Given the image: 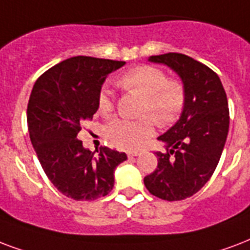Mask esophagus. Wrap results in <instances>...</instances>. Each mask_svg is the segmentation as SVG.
I'll list each match as a JSON object with an SVG mask.
<instances>
[{"label":"esophagus","mask_w":250,"mask_h":250,"mask_svg":"<svg viewBox=\"0 0 250 250\" xmlns=\"http://www.w3.org/2000/svg\"><path fill=\"white\" fill-rule=\"evenodd\" d=\"M140 155V152H138V150H128L127 152V156L128 157H136V156Z\"/></svg>","instance_id":"obj_1"}]
</instances>
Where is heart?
I'll return each mask as SVG.
<instances>
[{
  "instance_id": "obj_1",
  "label": "heart",
  "mask_w": 250,
  "mask_h": 250,
  "mask_svg": "<svg viewBox=\"0 0 250 250\" xmlns=\"http://www.w3.org/2000/svg\"><path fill=\"white\" fill-rule=\"evenodd\" d=\"M118 85L123 90L142 97L140 115H150L160 125L176 121L186 102V89L178 79H167L165 70L153 65H138L119 76ZM97 108L102 115L114 111V97L110 87H101ZM155 125L149 117L136 121L114 118L104 127L106 138L122 148H139L153 135Z\"/></svg>"
}]
</instances>
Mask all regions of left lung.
Returning a JSON list of instances; mask_svg holds the SVG:
<instances>
[{"mask_svg":"<svg viewBox=\"0 0 250 250\" xmlns=\"http://www.w3.org/2000/svg\"><path fill=\"white\" fill-rule=\"evenodd\" d=\"M167 64L184 81L186 102L181 119L159 140L157 167L144 177L152 195L164 201H182L198 193L214 174L229 128V108L224 87L214 70L184 53L150 56Z\"/></svg>","mask_w":250,"mask_h":250,"instance_id":"1","label":"left lung"}]
</instances>
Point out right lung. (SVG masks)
<instances>
[{
	"mask_svg": "<svg viewBox=\"0 0 250 250\" xmlns=\"http://www.w3.org/2000/svg\"><path fill=\"white\" fill-rule=\"evenodd\" d=\"M125 62L74 56L36 80L27 104V127L45 176L65 197L94 201L114 188V170L127 160L108 146L85 149L77 133L91 119L104 79Z\"/></svg>",
	"mask_w": 250,
	"mask_h": 250,
	"instance_id": "right-lung-1",
	"label": "right lung"
}]
</instances>
